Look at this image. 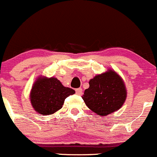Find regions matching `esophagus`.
I'll list each match as a JSON object with an SVG mask.
<instances>
[{
    "mask_svg": "<svg viewBox=\"0 0 157 157\" xmlns=\"http://www.w3.org/2000/svg\"><path fill=\"white\" fill-rule=\"evenodd\" d=\"M75 92H76V94H78V95H82V89L81 88H76V89H75Z\"/></svg>",
    "mask_w": 157,
    "mask_h": 157,
    "instance_id": "esophagus-1",
    "label": "esophagus"
}]
</instances>
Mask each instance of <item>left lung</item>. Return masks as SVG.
<instances>
[{"label": "left lung", "mask_w": 157, "mask_h": 157, "mask_svg": "<svg viewBox=\"0 0 157 157\" xmlns=\"http://www.w3.org/2000/svg\"><path fill=\"white\" fill-rule=\"evenodd\" d=\"M127 94L123 78L109 69L89 81V88L85 90L82 99L91 111L105 117L121 108Z\"/></svg>", "instance_id": "left-lung-1"}]
</instances>
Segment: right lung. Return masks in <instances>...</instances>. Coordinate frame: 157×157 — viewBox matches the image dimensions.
<instances>
[{
  "mask_svg": "<svg viewBox=\"0 0 157 157\" xmlns=\"http://www.w3.org/2000/svg\"><path fill=\"white\" fill-rule=\"evenodd\" d=\"M75 91L63 86L56 77L48 78L40 75L36 79L29 93L33 109L43 115L55 114L63 108L65 99Z\"/></svg>",
  "mask_w": 157,
  "mask_h": 157,
  "instance_id": "obj_1",
  "label": "right lung"
}]
</instances>
